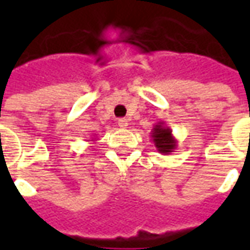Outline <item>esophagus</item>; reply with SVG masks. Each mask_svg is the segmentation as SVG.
I'll use <instances>...</instances> for the list:
<instances>
[{"label": "esophagus", "instance_id": "esophagus-1", "mask_svg": "<svg viewBox=\"0 0 250 250\" xmlns=\"http://www.w3.org/2000/svg\"><path fill=\"white\" fill-rule=\"evenodd\" d=\"M118 125H119L120 128H127V127H128V120L125 119V118H120V119L118 120Z\"/></svg>", "mask_w": 250, "mask_h": 250}]
</instances>
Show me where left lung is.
<instances>
[{
	"label": "left lung",
	"instance_id": "obj_1",
	"mask_svg": "<svg viewBox=\"0 0 250 250\" xmlns=\"http://www.w3.org/2000/svg\"><path fill=\"white\" fill-rule=\"evenodd\" d=\"M151 138L158 152H161L163 155H168L174 152V150L178 146V142L174 138L173 131L166 125L165 122H158L157 125H154Z\"/></svg>",
	"mask_w": 250,
	"mask_h": 250
}]
</instances>
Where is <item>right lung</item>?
I'll list each match as a JSON object with an SVG mask.
<instances>
[{"label": "right lung", "mask_w": 250, "mask_h": 250, "mask_svg": "<svg viewBox=\"0 0 250 250\" xmlns=\"http://www.w3.org/2000/svg\"><path fill=\"white\" fill-rule=\"evenodd\" d=\"M92 141H93V139H92Z\"/></svg>", "instance_id": "add662e5"}]
</instances>
